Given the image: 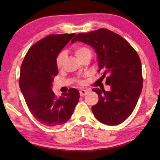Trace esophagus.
<instances>
[{
    "instance_id": "esophagus-1",
    "label": "esophagus",
    "mask_w": 160,
    "mask_h": 160,
    "mask_svg": "<svg viewBox=\"0 0 160 160\" xmlns=\"http://www.w3.org/2000/svg\"><path fill=\"white\" fill-rule=\"evenodd\" d=\"M88 92L87 90H85V89H81L80 90V96H84V95H86Z\"/></svg>"
}]
</instances>
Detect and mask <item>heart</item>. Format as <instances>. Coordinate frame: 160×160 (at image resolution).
<instances>
[{
  "label": "heart",
  "instance_id": "heart-1",
  "mask_svg": "<svg viewBox=\"0 0 160 160\" xmlns=\"http://www.w3.org/2000/svg\"><path fill=\"white\" fill-rule=\"evenodd\" d=\"M73 52L78 58L81 61L85 58H91V50L89 47L84 45H76L73 47ZM66 53L64 52H60L56 58V64L58 69H61L62 67L64 61L66 59ZM75 82L78 84H82L84 80L80 78H75Z\"/></svg>",
  "mask_w": 160,
  "mask_h": 160
}]
</instances>
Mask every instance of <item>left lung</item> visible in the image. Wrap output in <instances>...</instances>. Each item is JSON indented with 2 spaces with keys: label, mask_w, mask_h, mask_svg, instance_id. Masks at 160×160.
Wrapping results in <instances>:
<instances>
[{
  "label": "left lung",
  "mask_w": 160,
  "mask_h": 160,
  "mask_svg": "<svg viewBox=\"0 0 160 160\" xmlns=\"http://www.w3.org/2000/svg\"><path fill=\"white\" fill-rule=\"evenodd\" d=\"M81 41L92 46L98 54V73L106 78L109 91L92 89L98 95V103L91 108L98 121L107 125L122 123L136 106L143 86L142 64L136 51L116 33L100 28L80 33L71 43Z\"/></svg>",
  "instance_id": "1"
}]
</instances>
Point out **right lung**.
<instances>
[{"label": "right lung", "mask_w": 160, "mask_h": 160, "mask_svg": "<svg viewBox=\"0 0 160 160\" xmlns=\"http://www.w3.org/2000/svg\"><path fill=\"white\" fill-rule=\"evenodd\" d=\"M75 33L51 34L30 47L20 67L19 86L32 115L40 123L53 127L69 120L79 101V91L71 88L56 96L52 87L58 73V54Z\"/></svg>", "instance_id": "right-lung-1"}]
</instances>
